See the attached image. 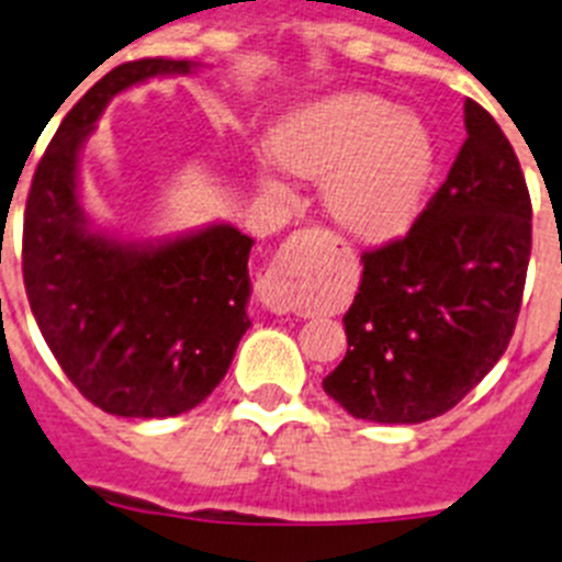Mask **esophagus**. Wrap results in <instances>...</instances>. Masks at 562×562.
I'll return each mask as SVG.
<instances>
[{
	"mask_svg": "<svg viewBox=\"0 0 562 562\" xmlns=\"http://www.w3.org/2000/svg\"><path fill=\"white\" fill-rule=\"evenodd\" d=\"M306 247H310V238L304 233L286 238V245H281V250L272 258L270 270L258 281V301L270 312H290L295 304L297 281L304 276L306 265Z\"/></svg>",
	"mask_w": 562,
	"mask_h": 562,
	"instance_id": "1",
	"label": "esophagus"
}]
</instances>
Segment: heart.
Returning <instances> with one entry per match:
<instances>
[{
    "label": "heart",
    "instance_id": "obj_1",
    "mask_svg": "<svg viewBox=\"0 0 562 562\" xmlns=\"http://www.w3.org/2000/svg\"><path fill=\"white\" fill-rule=\"evenodd\" d=\"M270 151L286 171L324 180L326 213L360 241L408 231L434 171L425 123L371 92L295 109L272 128Z\"/></svg>",
    "mask_w": 562,
    "mask_h": 562
}]
</instances>
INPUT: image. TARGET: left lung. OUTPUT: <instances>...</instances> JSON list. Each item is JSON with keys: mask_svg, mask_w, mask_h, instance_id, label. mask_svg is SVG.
I'll return each mask as SVG.
<instances>
[{"mask_svg": "<svg viewBox=\"0 0 562 562\" xmlns=\"http://www.w3.org/2000/svg\"><path fill=\"white\" fill-rule=\"evenodd\" d=\"M467 140L408 236L362 256L342 315L349 349L324 391L355 419L448 414L509 346L532 252V202L493 114L464 103Z\"/></svg>", "mask_w": 562, "mask_h": 562, "instance_id": "8db88e82", "label": "left lung"}]
</instances>
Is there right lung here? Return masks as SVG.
I'll return each mask as SVG.
<instances>
[{"label":"right lung","mask_w":562,"mask_h":562,"mask_svg":"<svg viewBox=\"0 0 562 562\" xmlns=\"http://www.w3.org/2000/svg\"><path fill=\"white\" fill-rule=\"evenodd\" d=\"M196 69L186 58H140L106 72L49 140L24 207L22 272L38 329L69 382L126 419L196 408L250 329V236L213 222L128 241L98 231L78 191L81 148L106 103L151 78Z\"/></svg>","instance_id":"obj_1"}]
</instances>
